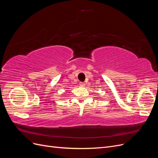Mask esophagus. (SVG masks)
I'll return each mask as SVG.
<instances>
[{
  "label": "esophagus",
  "mask_w": 158,
  "mask_h": 158,
  "mask_svg": "<svg viewBox=\"0 0 158 158\" xmlns=\"http://www.w3.org/2000/svg\"><path fill=\"white\" fill-rule=\"evenodd\" d=\"M85 84L84 82H80V86L84 87V86H85Z\"/></svg>",
  "instance_id": "esophagus-1"
}]
</instances>
